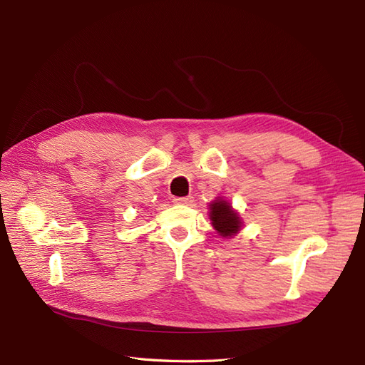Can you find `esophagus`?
<instances>
[{"label":"esophagus","mask_w":365,"mask_h":365,"mask_svg":"<svg viewBox=\"0 0 365 365\" xmlns=\"http://www.w3.org/2000/svg\"><path fill=\"white\" fill-rule=\"evenodd\" d=\"M175 204H182V205H189L193 202L192 196H182V197H173Z\"/></svg>","instance_id":"1"}]
</instances>
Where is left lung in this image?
Listing matches in <instances>:
<instances>
[{"mask_svg": "<svg viewBox=\"0 0 365 365\" xmlns=\"http://www.w3.org/2000/svg\"><path fill=\"white\" fill-rule=\"evenodd\" d=\"M210 219H212L213 227L222 237L235 236L242 225L239 215L224 200H217L213 204H210Z\"/></svg>", "mask_w": 365, "mask_h": 365, "instance_id": "1", "label": "left lung"}]
</instances>
